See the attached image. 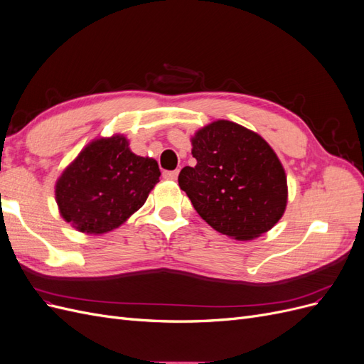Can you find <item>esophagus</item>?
I'll return each mask as SVG.
<instances>
[{"label": "esophagus", "instance_id": "34e87169", "mask_svg": "<svg viewBox=\"0 0 364 364\" xmlns=\"http://www.w3.org/2000/svg\"><path fill=\"white\" fill-rule=\"evenodd\" d=\"M162 176H164L165 179L176 181V179H178V176H179V170H173V171H164V173H162Z\"/></svg>", "mask_w": 364, "mask_h": 364}]
</instances>
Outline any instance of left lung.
I'll return each mask as SVG.
<instances>
[{"label":"left lung","instance_id":"obj_1","mask_svg":"<svg viewBox=\"0 0 364 364\" xmlns=\"http://www.w3.org/2000/svg\"><path fill=\"white\" fill-rule=\"evenodd\" d=\"M196 167H183L179 186L217 232L246 241L267 232L287 206V176L258 134L218 119L191 139Z\"/></svg>","mask_w":364,"mask_h":364}]
</instances>
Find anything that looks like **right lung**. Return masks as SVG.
Wrapping results in <instances>:
<instances>
[{
	"label": "right lung",
	"mask_w": 364,
	"mask_h": 364,
	"mask_svg": "<svg viewBox=\"0 0 364 364\" xmlns=\"http://www.w3.org/2000/svg\"><path fill=\"white\" fill-rule=\"evenodd\" d=\"M159 176L158 162L132 153L123 135L94 139L58 179L60 215L80 232H109L146 203Z\"/></svg>",
	"instance_id": "add662e5"
}]
</instances>
